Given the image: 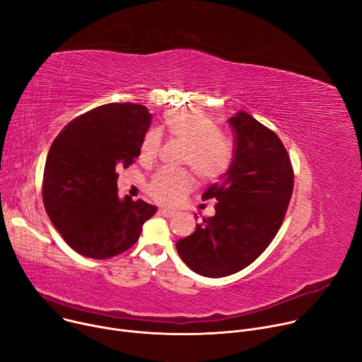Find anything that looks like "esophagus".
Instances as JSON below:
<instances>
[{
    "mask_svg": "<svg viewBox=\"0 0 362 362\" xmlns=\"http://www.w3.org/2000/svg\"><path fill=\"white\" fill-rule=\"evenodd\" d=\"M158 215H161L164 218H172V216H175V211H170V209H166V208H160Z\"/></svg>",
    "mask_w": 362,
    "mask_h": 362,
    "instance_id": "34e87169",
    "label": "esophagus"
}]
</instances>
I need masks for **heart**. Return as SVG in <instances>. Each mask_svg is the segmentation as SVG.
Instances as JSON below:
<instances>
[{"mask_svg":"<svg viewBox=\"0 0 362 362\" xmlns=\"http://www.w3.org/2000/svg\"><path fill=\"white\" fill-rule=\"evenodd\" d=\"M170 140L185 147L183 164H189L201 182L219 179L233 160V146L219 134V128L202 112L194 110H175L164 115ZM160 134L150 131L141 141L140 157L150 163L157 157ZM193 187V176L187 172L161 170L148 185L151 198L163 205L177 204Z\"/></svg>","mask_w":362,"mask_h":362,"instance_id":"1","label":"heart"}]
</instances>
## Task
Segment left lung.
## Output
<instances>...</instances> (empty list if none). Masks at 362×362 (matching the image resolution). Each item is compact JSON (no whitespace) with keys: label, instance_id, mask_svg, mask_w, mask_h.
Listing matches in <instances>:
<instances>
[{"label":"left lung","instance_id":"8db88e82","mask_svg":"<svg viewBox=\"0 0 362 362\" xmlns=\"http://www.w3.org/2000/svg\"><path fill=\"white\" fill-rule=\"evenodd\" d=\"M228 122L235 133L233 163L202 194L216 201L215 215L176 243L185 264L212 279L238 273L264 252L281 226L294 180L274 131L244 111Z\"/></svg>","mask_w":362,"mask_h":362}]
</instances>
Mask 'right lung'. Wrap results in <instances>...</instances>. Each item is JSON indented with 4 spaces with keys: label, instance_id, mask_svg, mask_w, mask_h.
Masks as SVG:
<instances>
[{
    "label": "right lung",
    "instance_id": "obj_1",
    "mask_svg": "<svg viewBox=\"0 0 362 362\" xmlns=\"http://www.w3.org/2000/svg\"><path fill=\"white\" fill-rule=\"evenodd\" d=\"M151 114L139 104H107L79 115L54 139L45 166L43 202L66 244L95 259L118 255L139 240L157 208L121 199L117 170L140 156Z\"/></svg>",
    "mask_w": 362,
    "mask_h": 362
}]
</instances>
